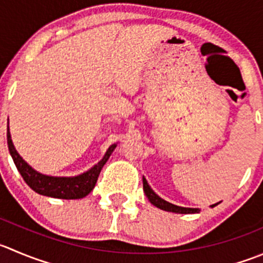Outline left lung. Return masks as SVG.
Wrapping results in <instances>:
<instances>
[{
	"mask_svg": "<svg viewBox=\"0 0 263 263\" xmlns=\"http://www.w3.org/2000/svg\"><path fill=\"white\" fill-rule=\"evenodd\" d=\"M142 183H144V193L146 195V198L149 199V202L152 203L153 205H155L157 208L163 211H167V212H173V213H181V215H189V213H199L200 210L199 208H186V207H180V205H175L172 203L167 202V200L162 199L158 194L154 193L152 187L147 183L146 178L142 177ZM218 203L216 204H212L211 207H216Z\"/></svg>",
	"mask_w": 263,
	"mask_h": 263,
	"instance_id": "1",
	"label": "left lung"
}]
</instances>
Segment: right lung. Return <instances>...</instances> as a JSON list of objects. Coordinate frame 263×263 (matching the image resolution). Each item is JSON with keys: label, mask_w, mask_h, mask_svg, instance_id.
I'll return each instance as SVG.
<instances>
[{"label": "right lung", "mask_w": 263, "mask_h": 263, "mask_svg": "<svg viewBox=\"0 0 263 263\" xmlns=\"http://www.w3.org/2000/svg\"><path fill=\"white\" fill-rule=\"evenodd\" d=\"M7 145H9L12 160H14L17 171L20 172L22 177L24 178L27 185L32 190H34L35 193L41 194V195L58 198V199H81V198L87 196L92 191V189L95 187L101 168L104 167L106 160L109 159L111 153L117 147V144L110 145L103 159L98 164H95L88 171L81 173V175L67 177V176L43 175V173L38 172L34 168L30 167L15 149L14 144H12L11 135H10L9 124H7Z\"/></svg>", "instance_id": "right-lung-1"}]
</instances>
